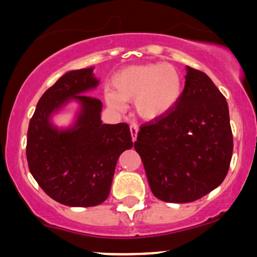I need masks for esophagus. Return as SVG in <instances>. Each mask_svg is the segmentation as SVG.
<instances>
[{
    "label": "esophagus",
    "instance_id": "obj_1",
    "mask_svg": "<svg viewBox=\"0 0 257 257\" xmlns=\"http://www.w3.org/2000/svg\"><path fill=\"white\" fill-rule=\"evenodd\" d=\"M130 131H131L132 139H133V142H135V140L137 139V135H138V125L131 124V126H130Z\"/></svg>",
    "mask_w": 257,
    "mask_h": 257
}]
</instances>
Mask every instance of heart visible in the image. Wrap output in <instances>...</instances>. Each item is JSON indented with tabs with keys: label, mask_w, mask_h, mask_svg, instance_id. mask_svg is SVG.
<instances>
[{
	"label": "heart",
	"mask_w": 257,
	"mask_h": 257,
	"mask_svg": "<svg viewBox=\"0 0 257 257\" xmlns=\"http://www.w3.org/2000/svg\"><path fill=\"white\" fill-rule=\"evenodd\" d=\"M111 89L105 96L111 107L121 110L124 101L136 100L137 112L143 118L157 119L167 114L180 99L182 78L171 64L131 65L112 77Z\"/></svg>",
	"instance_id": "1"
}]
</instances>
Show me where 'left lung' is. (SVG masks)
<instances>
[{
  "label": "left lung",
  "instance_id": "1",
  "mask_svg": "<svg viewBox=\"0 0 257 257\" xmlns=\"http://www.w3.org/2000/svg\"><path fill=\"white\" fill-rule=\"evenodd\" d=\"M185 89L163 117L140 126L135 143L153 195L195 201L224 180L233 156L226 98L205 72L187 66Z\"/></svg>",
  "mask_w": 257,
  "mask_h": 257
}]
</instances>
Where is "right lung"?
Returning a JSON list of instances; mask_svg holds the SVG:
<instances>
[{"label": "right lung", "instance_id": "obj_1", "mask_svg": "<svg viewBox=\"0 0 257 257\" xmlns=\"http://www.w3.org/2000/svg\"><path fill=\"white\" fill-rule=\"evenodd\" d=\"M93 68L73 70L63 75L45 91L30 119L27 160L40 187L62 205L92 207L110 194L118 158L133 146L125 122L103 124V104L85 94L98 86ZM81 105L75 124L58 129L51 115L68 102Z\"/></svg>", "mask_w": 257, "mask_h": 257}]
</instances>
